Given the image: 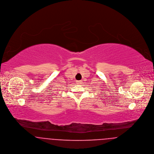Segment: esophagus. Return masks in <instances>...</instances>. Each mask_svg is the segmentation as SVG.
Wrapping results in <instances>:
<instances>
[{"mask_svg": "<svg viewBox=\"0 0 154 154\" xmlns=\"http://www.w3.org/2000/svg\"><path fill=\"white\" fill-rule=\"evenodd\" d=\"M76 83H77V84H80L82 83V81H76Z\"/></svg>", "mask_w": 154, "mask_h": 154, "instance_id": "esophagus-1", "label": "esophagus"}]
</instances>
